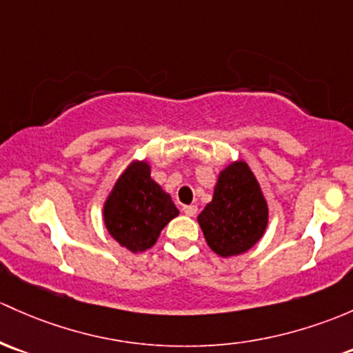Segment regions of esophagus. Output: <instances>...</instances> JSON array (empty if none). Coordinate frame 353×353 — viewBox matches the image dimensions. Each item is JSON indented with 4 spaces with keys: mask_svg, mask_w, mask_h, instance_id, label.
Here are the masks:
<instances>
[{
    "mask_svg": "<svg viewBox=\"0 0 353 353\" xmlns=\"http://www.w3.org/2000/svg\"><path fill=\"white\" fill-rule=\"evenodd\" d=\"M183 211L188 214V216H194V214L198 213V206H196V205H188V206L183 208Z\"/></svg>",
    "mask_w": 353,
    "mask_h": 353,
    "instance_id": "34e87169",
    "label": "esophagus"
}]
</instances>
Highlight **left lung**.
<instances>
[{
    "label": "left lung",
    "mask_w": 353,
    "mask_h": 353,
    "mask_svg": "<svg viewBox=\"0 0 353 353\" xmlns=\"http://www.w3.org/2000/svg\"><path fill=\"white\" fill-rule=\"evenodd\" d=\"M198 223L208 247L225 259L250 250L264 236L269 206L247 162L233 161L220 170L213 199L198 214Z\"/></svg>",
    "instance_id": "obj_1"
}]
</instances>
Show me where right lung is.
Segmentation results:
<instances>
[{
	"label": "right lung",
	"instance_id": "right-lung-1",
	"mask_svg": "<svg viewBox=\"0 0 353 353\" xmlns=\"http://www.w3.org/2000/svg\"><path fill=\"white\" fill-rule=\"evenodd\" d=\"M179 214L169 192L150 176L148 161H132L103 205V221L113 240L132 254L154 247L159 235Z\"/></svg>",
	"mask_w": 353,
	"mask_h": 353
}]
</instances>
